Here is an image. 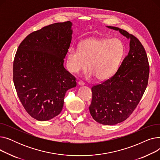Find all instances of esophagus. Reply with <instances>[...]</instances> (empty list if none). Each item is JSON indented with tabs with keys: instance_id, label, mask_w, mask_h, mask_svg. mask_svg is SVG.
Instances as JSON below:
<instances>
[{
	"instance_id": "obj_1",
	"label": "esophagus",
	"mask_w": 160,
	"mask_h": 160,
	"mask_svg": "<svg viewBox=\"0 0 160 160\" xmlns=\"http://www.w3.org/2000/svg\"><path fill=\"white\" fill-rule=\"evenodd\" d=\"M84 84H85V83H83V82H82V81H79V82H78V86H83V85H84Z\"/></svg>"
}]
</instances>
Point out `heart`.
I'll return each instance as SVG.
<instances>
[{
    "mask_svg": "<svg viewBox=\"0 0 160 160\" xmlns=\"http://www.w3.org/2000/svg\"><path fill=\"white\" fill-rule=\"evenodd\" d=\"M125 53V45L119 38H91L83 41L80 48L71 47L67 52V67L77 73L87 68L88 78L98 80L110 78L117 71Z\"/></svg>",
    "mask_w": 160,
    "mask_h": 160,
    "instance_id": "b5f03b06",
    "label": "heart"
}]
</instances>
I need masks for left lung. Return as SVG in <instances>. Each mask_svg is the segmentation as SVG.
<instances>
[{"label": "left lung", "instance_id": "left-lung-1", "mask_svg": "<svg viewBox=\"0 0 160 160\" xmlns=\"http://www.w3.org/2000/svg\"><path fill=\"white\" fill-rule=\"evenodd\" d=\"M106 27L130 39V50L113 77L92 87L89 109L97 122L115 125L127 119L139 104L148 84L149 65L145 50L135 36L117 27Z\"/></svg>", "mask_w": 160, "mask_h": 160}]
</instances>
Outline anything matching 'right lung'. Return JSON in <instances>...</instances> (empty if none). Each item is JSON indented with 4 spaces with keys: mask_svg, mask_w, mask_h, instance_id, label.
<instances>
[{
    "mask_svg": "<svg viewBox=\"0 0 160 160\" xmlns=\"http://www.w3.org/2000/svg\"><path fill=\"white\" fill-rule=\"evenodd\" d=\"M72 26L71 21L57 22L33 32L17 50L14 86L25 110L38 121L60 114L66 91L77 86L75 77L63 67Z\"/></svg>",
    "mask_w": 160,
    "mask_h": 160,
    "instance_id": "obj_1",
    "label": "right lung"
}]
</instances>
